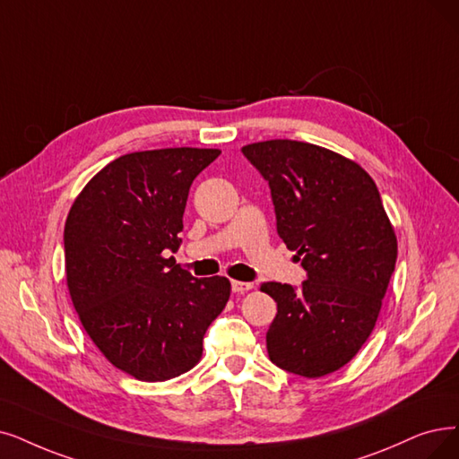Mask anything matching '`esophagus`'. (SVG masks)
I'll return each instance as SVG.
<instances>
[{
	"label": "esophagus",
	"instance_id": "1",
	"mask_svg": "<svg viewBox=\"0 0 459 459\" xmlns=\"http://www.w3.org/2000/svg\"><path fill=\"white\" fill-rule=\"evenodd\" d=\"M252 282H241V281H231V290L235 291V293H245V291H248V290H252Z\"/></svg>",
	"mask_w": 459,
	"mask_h": 459
}]
</instances>
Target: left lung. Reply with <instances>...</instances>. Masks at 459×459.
<instances>
[{
    "label": "left lung",
    "instance_id": "obj_1",
    "mask_svg": "<svg viewBox=\"0 0 459 459\" xmlns=\"http://www.w3.org/2000/svg\"><path fill=\"white\" fill-rule=\"evenodd\" d=\"M243 154L267 180L277 233L307 271L299 288L262 284L277 301L269 358L307 378L333 373L371 335L395 269L378 188L356 161L310 143L262 141Z\"/></svg>",
    "mask_w": 459,
    "mask_h": 459
}]
</instances>
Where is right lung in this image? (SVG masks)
<instances>
[{"label":"right lung","instance_id":"obj_1","mask_svg":"<svg viewBox=\"0 0 459 459\" xmlns=\"http://www.w3.org/2000/svg\"><path fill=\"white\" fill-rule=\"evenodd\" d=\"M218 156L190 146L124 154L88 182L67 214L73 307L101 354L137 380L190 371L230 299L226 277L195 279L163 255L180 247L192 182Z\"/></svg>","mask_w":459,"mask_h":459}]
</instances>
